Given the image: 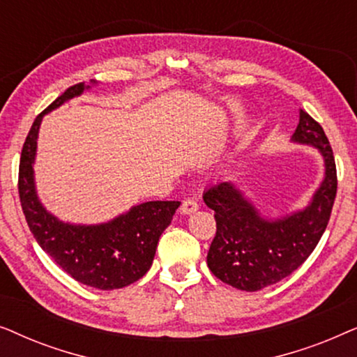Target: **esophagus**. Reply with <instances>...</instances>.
<instances>
[{
  "instance_id": "obj_1",
  "label": "esophagus",
  "mask_w": 357,
  "mask_h": 357,
  "mask_svg": "<svg viewBox=\"0 0 357 357\" xmlns=\"http://www.w3.org/2000/svg\"><path fill=\"white\" fill-rule=\"evenodd\" d=\"M197 209H198L197 199L187 198V199H183L182 206H180V213H182V214H192V213L197 211Z\"/></svg>"
}]
</instances>
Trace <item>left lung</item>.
Returning <instances> with one entry per match:
<instances>
[{"label":"left lung","mask_w":357,"mask_h":357,"mask_svg":"<svg viewBox=\"0 0 357 357\" xmlns=\"http://www.w3.org/2000/svg\"><path fill=\"white\" fill-rule=\"evenodd\" d=\"M292 139L319 148L325 160L324 182L304 211L266 221L229 182L213 185L203 195L216 219L208 268L241 291H260L289 276L309 258L328 226L338 187L330 141L305 110H301Z\"/></svg>","instance_id":"left-lung-1"}]
</instances>
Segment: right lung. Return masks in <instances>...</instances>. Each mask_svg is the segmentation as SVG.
Listing matches in <instances>:
<instances>
[{
    "mask_svg": "<svg viewBox=\"0 0 357 357\" xmlns=\"http://www.w3.org/2000/svg\"><path fill=\"white\" fill-rule=\"evenodd\" d=\"M84 89V82L68 87L33 120L19 160V199L38 245L63 271L86 286L104 291L120 289L143 278L153 265L160 234L172 221L180 203H141L99 226H73L45 211L33 187L32 169L42 116Z\"/></svg>",
    "mask_w": 357,
    "mask_h": 357,
    "instance_id": "right-lung-1",
    "label": "right lung"
}]
</instances>
